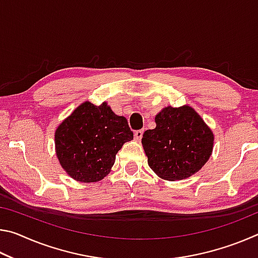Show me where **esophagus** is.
I'll list each match as a JSON object with an SVG mask.
<instances>
[{"instance_id": "34e87169", "label": "esophagus", "mask_w": 258, "mask_h": 258, "mask_svg": "<svg viewBox=\"0 0 258 258\" xmlns=\"http://www.w3.org/2000/svg\"><path fill=\"white\" fill-rule=\"evenodd\" d=\"M142 135H143V131L142 130H139L137 132L134 133V139L135 141H140V140L142 139Z\"/></svg>"}]
</instances>
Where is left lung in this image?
<instances>
[{"mask_svg":"<svg viewBox=\"0 0 258 258\" xmlns=\"http://www.w3.org/2000/svg\"><path fill=\"white\" fill-rule=\"evenodd\" d=\"M156 127L147 130L142 147L148 165L160 178L180 181L202 169L211 157L213 131L194 108L165 107L155 117Z\"/></svg>","mask_w":258,"mask_h":258,"instance_id":"1","label":"left lung"}]
</instances>
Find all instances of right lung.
I'll return each mask as SVG.
<instances>
[{
  "label": "right lung",
  "mask_w": 258,
  "mask_h": 258,
  "mask_svg": "<svg viewBox=\"0 0 258 258\" xmlns=\"http://www.w3.org/2000/svg\"><path fill=\"white\" fill-rule=\"evenodd\" d=\"M133 140L125 117L116 115L107 102L85 101L54 132L55 154L61 167L77 182L102 180L111 171L116 155Z\"/></svg>",
  "instance_id": "1"
}]
</instances>
